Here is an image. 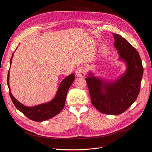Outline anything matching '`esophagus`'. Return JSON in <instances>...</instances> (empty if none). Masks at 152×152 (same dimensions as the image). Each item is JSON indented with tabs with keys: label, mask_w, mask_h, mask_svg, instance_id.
<instances>
[{
	"label": "esophagus",
	"mask_w": 152,
	"mask_h": 152,
	"mask_svg": "<svg viewBox=\"0 0 152 152\" xmlns=\"http://www.w3.org/2000/svg\"><path fill=\"white\" fill-rule=\"evenodd\" d=\"M86 73V69L84 66H80L75 71V74L78 77H84Z\"/></svg>",
	"instance_id": "34e87169"
}]
</instances>
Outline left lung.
Listing matches in <instances>:
<instances>
[{
    "label": "left lung",
    "mask_w": 152,
    "mask_h": 152,
    "mask_svg": "<svg viewBox=\"0 0 152 152\" xmlns=\"http://www.w3.org/2000/svg\"><path fill=\"white\" fill-rule=\"evenodd\" d=\"M112 34L120 60L126 64V72L115 81H107L91 72L85 80L96 109L105 114L116 115L125 112L136 101L144 70L135 48L121 35Z\"/></svg>",
    "instance_id": "left-lung-1"
}]
</instances>
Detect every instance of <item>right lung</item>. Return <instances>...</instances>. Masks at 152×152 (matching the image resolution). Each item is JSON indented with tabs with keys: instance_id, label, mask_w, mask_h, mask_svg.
I'll list each match as a JSON object with an SVG mask.
<instances>
[{
	"instance_id": "obj_1",
	"label": "right lung",
	"mask_w": 152,
	"mask_h": 152,
	"mask_svg": "<svg viewBox=\"0 0 152 152\" xmlns=\"http://www.w3.org/2000/svg\"><path fill=\"white\" fill-rule=\"evenodd\" d=\"M13 56V53L10 59V66ZM9 70L7 77V85L9 91H10L9 94H10L11 99L16 108L21 112L29 119L35 121H45L59 113L64 108L67 91L75 79V75L74 74L69 75L62 80L59 86L56 96L51 101L34 107H28L18 101L12 94L10 88L9 86V75H10Z\"/></svg>"
}]
</instances>
